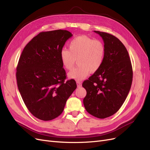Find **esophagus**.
<instances>
[{
	"mask_svg": "<svg viewBox=\"0 0 150 150\" xmlns=\"http://www.w3.org/2000/svg\"><path fill=\"white\" fill-rule=\"evenodd\" d=\"M76 83H77V86H78V88L81 87V85H82V84H81V83L79 81H76Z\"/></svg>",
	"mask_w": 150,
	"mask_h": 150,
	"instance_id": "obj_1",
	"label": "esophagus"
}]
</instances>
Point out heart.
<instances>
[{"label": "heart", "mask_w": 150, "mask_h": 150, "mask_svg": "<svg viewBox=\"0 0 150 150\" xmlns=\"http://www.w3.org/2000/svg\"><path fill=\"white\" fill-rule=\"evenodd\" d=\"M106 49L99 40L86 35H79L69 42V49L63 48L59 53L60 59L66 69L71 70L76 59L78 66L68 73L69 78L83 79L89 73L100 69L104 60Z\"/></svg>", "instance_id": "obj_1"}]
</instances>
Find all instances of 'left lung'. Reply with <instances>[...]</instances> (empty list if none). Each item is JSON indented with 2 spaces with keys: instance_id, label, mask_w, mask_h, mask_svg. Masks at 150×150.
Returning a JSON list of instances; mask_svg holds the SVG:
<instances>
[{
  "instance_id": "left-lung-1",
  "label": "left lung",
  "mask_w": 150,
  "mask_h": 150,
  "mask_svg": "<svg viewBox=\"0 0 150 150\" xmlns=\"http://www.w3.org/2000/svg\"><path fill=\"white\" fill-rule=\"evenodd\" d=\"M94 32L102 38L106 54L100 69L83 83L87 92L83 103L89 114L104 119L114 115L124 103L132 84L133 69L128 51L118 39Z\"/></svg>"
}]
</instances>
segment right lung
Listing matches in <instances>:
<instances>
[{
	"label": "right lung",
	"mask_w": 150,
	"mask_h": 150,
	"mask_svg": "<svg viewBox=\"0 0 150 150\" xmlns=\"http://www.w3.org/2000/svg\"><path fill=\"white\" fill-rule=\"evenodd\" d=\"M72 36L66 30L42 32L26 45L16 72L18 89L31 114L43 121L59 116L67 99L76 89L67 80L59 53Z\"/></svg>",
	"instance_id": "1"
}]
</instances>
